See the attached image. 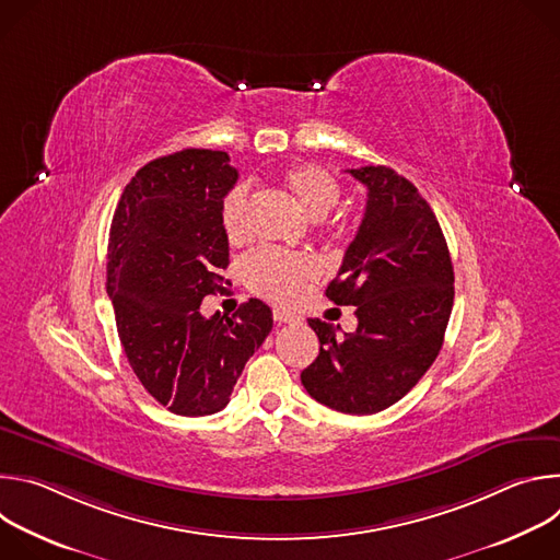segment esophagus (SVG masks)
<instances>
[{"label": "esophagus", "mask_w": 560, "mask_h": 560, "mask_svg": "<svg viewBox=\"0 0 560 560\" xmlns=\"http://www.w3.org/2000/svg\"><path fill=\"white\" fill-rule=\"evenodd\" d=\"M272 314H275V322H277V324H296V322H299L296 314H290V312L279 310V307H277Z\"/></svg>", "instance_id": "esophagus-1"}]
</instances>
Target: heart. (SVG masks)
Segmentation results:
<instances>
[{
  "label": "heart",
  "instance_id": "heart-1",
  "mask_svg": "<svg viewBox=\"0 0 560 560\" xmlns=\"http://www.w3.org/2000/svg\"><path fill=\"white\" fill-rule=\"evenodd\" d=\"M281 179L312 219H324L341 199V186L335 175L316 164L290 166L281 173ZM221 228L234 244L248 238L250 190L246 184L234 186L223 197ZM244 275L257 294L281 305H292L303 294L305 283L318 277V264L305 253L261 248L246 259Z\"/></svg>",
  "mask_w": 560,
  "mask_h": 560
}]
</instances>
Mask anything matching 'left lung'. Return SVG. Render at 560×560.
<instances>
[{
  "instance_id": "1",
  "label": "left lung",
  "mask_w": 560,
  "mask_h": 560,
  "mask_svg": "<svg viewBox=\"0 0 560 560\" xmlns=\"http://www.w3.org/2000/svg\"><path fill=\"white\" fill-rule=\"evenodd\" d=\"M368 188L354 242L326 296L354 305L357 332L307 318L318 357L301 372L312 398L343 415H374L404 398L434 363L454 303L443 230L417 186L385 166L348 171Z\"/></svg>"
}]
</instances>
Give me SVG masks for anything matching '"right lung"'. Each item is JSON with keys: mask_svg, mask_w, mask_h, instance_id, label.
<instances>
[{"mask_svg": "<svg viewBox=\"0 0 560 560\" xmlns=\"http://www.w3.org/2000/svg\"><path fill=\"white\" fill-rule=\"evenodd\" d=\"M236 179L221 150L159 156L124 188L110 225L106 292L124 354L145 392L179 417L223 410L272 330V310L259 299L232 316L199 310L223 292L221 203Z\"/></svg>", "mask_w": 560, "mask_h": 560, "instance_id": "right-lung-1", "label": "right lung"}]
</instances>
